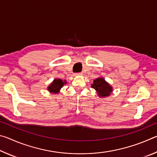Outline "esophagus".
I'll return each mask as SVG.
<instances>
[{"mask_svg":"<svg viewBox=\"0 0 157 157\" xmlns=\"http://www.w3.org/2000/svg\"><path fill=\"white\" fill-rule=\"evenodd\" d=\"M83 74H82V73H75V76H82Z\"/></svg>","mask_w":157,"mask_h":157,"instance_id":"esophagus-1","label":"esophagus"}]
</instances>
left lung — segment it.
Segmentation results:
<instances>
[{"label": "left lung", "mask_w": 157, "mask_h": 157, "mask_svg": "<svg viewBox=\"0 0 157 157\" xmlns=\"http://www.w3.org/2000/svg\"><path fill=\"white\" fill-rule=\"evenodd\" d=\"M91 87L97 91L99 97L101 98L109 96L113 91L112 87L110 86L108 82L105 80L103 78L95 79L94 80V83L92 84Z\"/></svg>", "instance_id": "8db88e82"}]
</instances>
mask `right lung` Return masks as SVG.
<instances>
[{"instance_id": "1", "label": "right lung", "mask_w": 157, "mask_h": 157, "mask_svg": "<svg viewBox=\"0 0 157 157\" xmlns=\"http://www.w3.org/2000/svg\"><path fill=\"white\" fill-rule=\"evenodd\" d=\"M66 83V80L63 81L61 79H55L52 83L48 86V90L52 94H57Z\"/></svg>"}]
</instances>
